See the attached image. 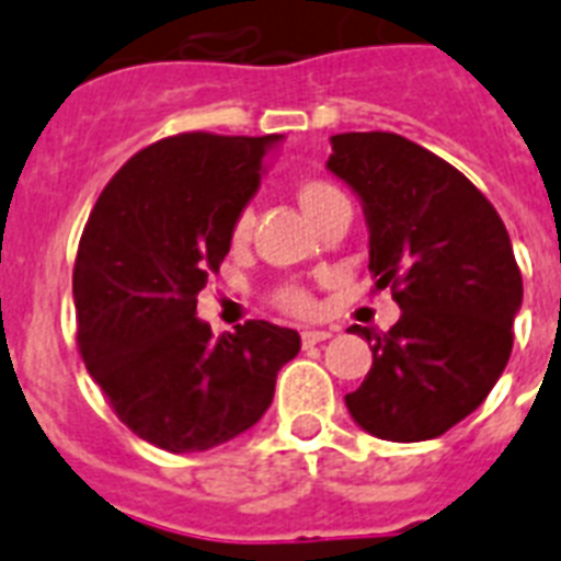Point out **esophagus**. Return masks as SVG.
Here are the masks:
<instances>
[{
    "mask_svg": "<svg viewBox=\"0 0 561 561\" xmlns=\"http://www.w3.org/2000/svg\"><path fill=\"white\" fill-rule=\"evenodd\" d=\"M330 340V330H301V342L304 348H310V345H319V342Z\"/></svg>",
    "mask_w": 561,
    "mask_h": 561,
    "instance_id": "obj_1",
    "label": "esophagus"
}]
</instances>
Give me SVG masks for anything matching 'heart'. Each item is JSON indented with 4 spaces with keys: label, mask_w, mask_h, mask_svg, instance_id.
I'll return each mask as SVG.
<instances>
[{
    "label": "heart",
    "mask_w": 561,
    "mask_h": 561,
    "mask_svg": "<svg viewBox=\"0 0 561 561\" xmlns=\"http://www.w3.org/2000/svg\"><path fill=\"white\" fill-rule=\"evenodd\" d=\"M340 198H345V195H342L333 184H328V181H304V184L298 186V204H301V210L307 213L310 219L321 210V207L340 202ZM251 221H254L251 219V210L237 213V219H233L231 225L233 245H245V242H249ZM275 301L277 307H284L286 312H295V316H304V312L312 310L310 295L304 293V289H298V286H284V289L275 295Z\"/></svg>",
    "instance_id": "obj_1"
}]
</instances>
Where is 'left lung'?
I'll list each match as a JSON object with an SVG mask.
<instances>
[{"instance_id":"1","label":"left lung","mask_w":561,"mask_h":561,"mask_svg":"<svg viewBox=\"0 0 561 561\" xmlns=\"http://www.w3.org/2000/svg\"><path fill=\"white\" fill-rule=\"evenodd\" d=\"M328 169L357 193L368 272L392 286L401 319L377 333L351 324L375 354L351 419L377 438L424 442L485 401L510 363L524 286L510 233L459 169L389 131L330 137Z\"/></svg>"}]
</instances>
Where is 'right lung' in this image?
I'll return each instance as SVG.
<instances>
[{"label":"right lung","mask_w":561,"mask_h":561,"mask_svg":"<svg viewBox=\"0 0 561 561\" xmlns=\"http://www.w3.org/2000/svg\"><path fill=\"white\" fill-rule=\"evenodd\" d=\"M280 140L178 134L151 142L104 186L78 242V348L123 424L169 454H198L254 427L301 336L245 321L213 340L195 316L231 225Z\"/></svg>","instance_id":"obj_1"}]
</instances>
